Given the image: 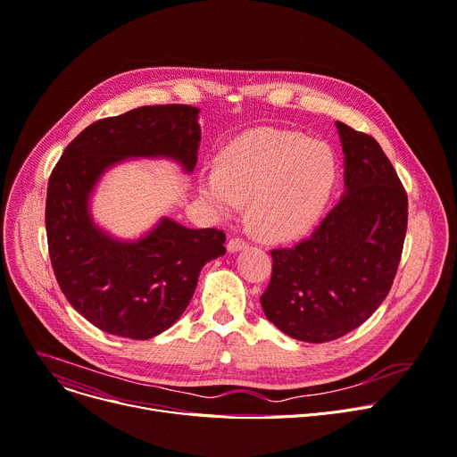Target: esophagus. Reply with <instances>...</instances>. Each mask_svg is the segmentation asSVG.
Here are the masks:
<instances>
[{
  "mask_svg": "<svg viewBox=\"0 0 457 457\" xmlns=\"http://www.w3.org/2000/svg\"><path fill=\"white\" fill-rule=\"evenodd\" d=\"M245 247H247V242L242 240V238H231V240L228 242V252H229V253H237V252H240V250H245Z\"/></svg>",
  "mask_w": 457,
  "mask_h": 457,
  "instance_id": "esophagus-1",
  "label": "esophagus"
}]
</instances>
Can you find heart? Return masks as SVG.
Returning <instances> with one entry per match:
<instances>
[{
    "label": "heart",
    "instance_id": "b5f03b06",
    "mask_svg": "<svg viewBox=\"0 0 457 457\" xmlns=\"http://www.w3.org/2000/svg\"><path fill=\"white\" fill-rule=\"evenodd\" d=\"M334 182L336 158L328 145L306 142L299 133L257 129L222 151L219 171L204 175L200 195L222 217L247 200L261 237L289 240L320 217Z\"/></svg>",
    "mask_w": 457,
    "mask_h": 457
}]
</instances>
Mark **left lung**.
Masks as SVG:
<instances>
[{
    "label": "left lung",
    "instance_id": "1",
    "mask_svg": "<svg viewBox=\"0 0 457 457\" xmlns=\"http://www.w3.org/2000/svg\"><path fill=\"white\" fill-rule=\"evenodd\" d=\"M336 128L345 193L306 240L271 252L261 297L268 320L304 343L336 341L381 306L406 235V191L381 145L343 121Z\"/></svg>",
    "mask_w": 457,
    "mask_h": 457
}]
</instances>
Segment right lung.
Instances as JSON below:
<instances>
[{
  "instance_id": "obj_1",
  "label": "right lung",
  "mask_w": 457,
  "mask_h": 457,
  "mask_svg": "<svg viewBox=\"0 0 457 457\" xmlns=\"http://www.w3.org/2000/svg\"><path fill=\"white\" fill-rule=\"evenodd\" d=\"M198 109L170 104L104 118L81 131L51 173L46 205L49 255L71 306L111 336L151 339L186 312L200 270L226 253L220 229H189L170 217L137 240L95 224L91 195L129 158H170L193 173Z\"/></svg>"
}]
</instances>
